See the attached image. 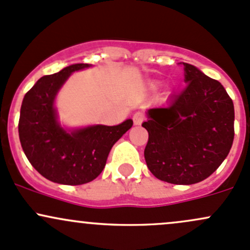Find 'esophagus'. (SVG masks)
<instances>
[{
	"instance_id": "obj_1",
	"label": "esophagus",
	"mask_w": 250,
	"mask_h": 250,
	"mask_svg": "<svg viewBox=\"0 0 250 250\" xmlns=\"http://www.w3.org/2000/svg\"><path fill=\"white\" fill-rule=\"evenodd\" d=\"M144 120H145V114L141 111H136L135 114L133 115V121H134V125H141V123L144 122Z\"/></svg>"
}]
</instances>
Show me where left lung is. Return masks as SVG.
Segmentation results:
<instances>
[{
	"label": "left lung",
	"mask_w": 250,
	"mask_h": 250,
	"mask_svg": "<svg viewBox=\"0 0 250 250\" xmlns=\"http://www.w3.org/2000/svg\"><path fill=\"white\" fill-rule=\"evenodd\" d=\"M185 64L187 86L169 104L148 110L145 160L158 180L194 185L211 176L232 146L235 110L219 81Z\"/></svg>",
	"instance_id": "8db88e82"
}]
</instances>
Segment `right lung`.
I'll use <instances>...</instances> for the list:
<instances>
[{
    "instance_id": "right-lung-1",
    "label": "right lung",
    "mask_w": 250,
    "mask_h": 250,
    "mask_svg": "<svg viewBox=\"0 0 250 250\" xmlns=\"http://www.w3.org/2000/svg\"><path fill=\"white\" fill-rule=\"evenodd\" d=\"M86 67L78 63L41 78L21 104V147L37 171L61 185L79 186L98 177L111 147L133 125L127 120L112 127L98 125L72 133L60 127L54 107L56 93L73 72Z\"/></svg>"
}]
</instances>
